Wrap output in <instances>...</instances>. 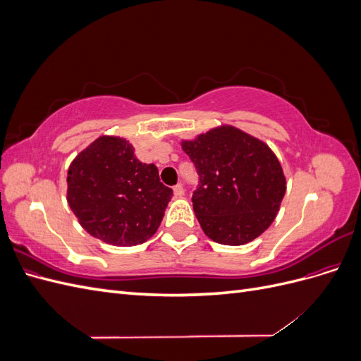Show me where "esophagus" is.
Instances as JSON below:
<instances>
[{
  "label": "esophagus",
  "mask_w": 361,
  "mask_h": 361,
  "mask_svg": "<svg viewBox=\"0 0 361 361\" xmlns=\"http://www.w3.org/2000/svg\"><path fill=\"white\" fill-rule=\"evenodd\" d=\"M173 191H174V195H176V197H182V195L185 194V190H183V185L182 183H178L176 187L173 188Z\"/></svg>",
  "instance_id": "34e87169"
}]
</instances>
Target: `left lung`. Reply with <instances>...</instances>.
Segmentation results:
<instances>
[{
  "label": "left lung",
  "instance_id": "obj_1",
  "mask_svg": "<svg viewBox=\"0 0 361 361\" xmlns=\"http://www.w3.org/2000/svg\"><path fill=\"white\" fill-rule=\"evenodd\" d=\"M199 183L192 207L203 232L224 245H243L274 221L286 179L272 150L233 126L183 141Z\"/></svg>",
  "mask_w": 361,
  "mask_h": 361
}]
</instances>
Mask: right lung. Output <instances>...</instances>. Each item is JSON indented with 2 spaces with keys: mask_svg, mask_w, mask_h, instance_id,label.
Returning a JSON list of instances; mask_svg holds the SVG:
<instances>
[{
  "mask_svg": "<svg viewBox=\"0 0 361 361\" xmlns=\"http://www.w3.org/2000/svg\"><path fill=\"white\" fill-rule=\"evenodd\" d=\"M173 190L155 164L140 162L118 137H99L68 170V202L80 224L101 241L130 247L146 243L162 221Z\"/></svg>",
  "mask_w": 361,
  "mask_h": 361,
  "instance_id": "1",
  "label": "right lung"
}]
</instances>
